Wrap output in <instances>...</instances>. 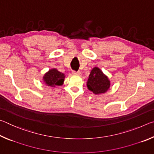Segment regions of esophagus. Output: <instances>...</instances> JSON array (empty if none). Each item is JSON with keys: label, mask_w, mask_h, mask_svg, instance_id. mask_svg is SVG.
Segmentation results:
<instances>
[{"label": "esophagus", "mask_w": 154, "mask_h": 154, "mask_svg": "<svg viewBox=\"0 0 154 154\" xmlns=\"http://www.w3.org/2000/svg\"><path fill=\"white\" fill-rule=\"evenodd\" d=\"M72 74L75 75H77V76H81V75H82V72H81L80 71H78V72L73 71L72 72Z\"/></svg>", "instance_id": "34e87169"}]
</instances>
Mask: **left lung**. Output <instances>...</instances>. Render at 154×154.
Returning a JSON list of instances; mask_svg holds the SVG:
<instances>
[{
  "mask_svg": "<svg viewBox=\"0 0 154 154\" xmlns=\"http://www.w3.org/2000/svg\"><path fill=\"white\" fill-rule=\"evenodd\" d=\"M86 85L88 90L94 94L99 95L107 92L111 86V82L98 67L95 66L90 71Z\"/></svg>",
  "mask_w": 154,
  "mask_h": 154,
  "instance_id": "obj_1",
  "label": "left lung"
}]
</instances>
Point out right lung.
<instances>
[{
    "mask_svg": "<svg viewBox=\"0 0 154 154\" xmlns=\"http://www.w3.org/2000/svg\"><path fill=\"white\" fill-rule=\"evenodd\" d=\"M65 77L66 76L64 73L58 71L57 69L53 68L44 74L43 81L47 86L55 88L57 85L60 86L63 85Z\"/></svg>",
    "mask_w": 154,
    "mask_h": 154,
    "instance_id": "obj_1",
    "label": "right lung"
}]
</instances>
